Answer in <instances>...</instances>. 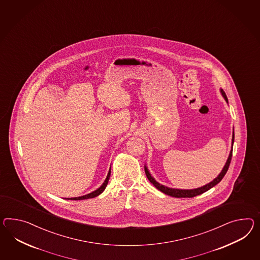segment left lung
Listing matches in <instances>:
<instances>
[{
	"label": "left lung",
	"instance_id": "left-lung-1",
	"mask_svg": "<svg viewBox=\"0 0 260 260\" xmlns=\"http://www.w3.org/2000/svg\"><path fill=\"white\" fill-rule=\"evenodd\" d=\"M220 92H221V95L223 96V98H224L227 103H228L225 92H224L222 89H220ZM234 139H235V135H234L233 132V137H232V149H231V151H230L229 156H228V159H227L226 163H225V165L223 167V169L221 170V172H220V174H219V175H218V176H217L213 181H211L210 183H208V184L205 185V186H201V187H198V188H194V189H177V188H170V187L163 186V185L159 184L158 182H156V181L154 180V178H153V176L151 175V173H149V171H148L147 167L145 166L144 170H145L147 178H148L149 181L153 184V186H155V187H156L158 190H160L161 192L165 193L167 195H170V196H172V197H175V198H192V197H195V196H197V195H200L202 193L206 192L207 190H209L211 187H213V186H216L217 184H219L220 181H221V179L223 178V176L225 175V173H227L228 168H229V165H230V162H231V159H232Z\"/></svg>",
	"mask_w": 260,
	"mask_h": 260
}]
</instances>
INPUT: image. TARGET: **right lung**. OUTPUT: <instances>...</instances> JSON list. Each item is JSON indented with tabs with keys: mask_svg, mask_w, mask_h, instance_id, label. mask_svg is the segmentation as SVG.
Listing matches in <instances>:
<instances>
[{
	"mask_svg": "<svg viewBox=\"0 0 260 260\" xmlns=\"http://www.w3.org/2000/svg\"><path fill=\"white\" fill-rule=\"evenodd\" d=\"M110 173H111V169H109V172L107 173V178L105 180V182L103 183V185L97 188L96 190H94L92 192L88 193L87 195H84V196H81V197H74V198H68V200H85V199H89V198H94L98 195H100L101 193L103 192L106 188V186H107V183H108V180L110 177Z\"/></svg>",
	"mask_w": 260,
	"mask_h": 260,
	"instance_id": "1",
	"label": "right lung"
}]
</instances>
